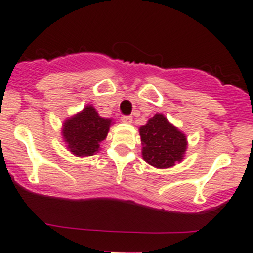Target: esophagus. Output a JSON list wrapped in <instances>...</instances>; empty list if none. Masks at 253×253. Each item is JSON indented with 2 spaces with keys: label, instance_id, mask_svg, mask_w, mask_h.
I'll use <instances>...</instances> for the list:
<instances>
[{
  "label": "esophagus",
  "instance_id": "1",
  "mask_svg": "<svg viewBox=\"0 0 253 253\" xmlns=\"http://www.w3.org/2000/svg\"><path fill=\"white\" fill-rule=\"evenodd\" d=\"M132 120L133 119H132V116H129V115H124L121 118V121L125 122V124H131Z\"/></svg>",
  "mask_w": 253,
  "mask_h": 253
}]
</instances>
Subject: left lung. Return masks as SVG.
I'll return each instance as SVG.
<instances>
[{
  "instance_id": "1",
  "label": "left lung",
  "mask_w": 253,
  "mask_h": 253,
  "mask_svg": "<svg viewBox=\"0 0 253 253\" xmlns=\"http://www.w3.org/2000/svg\"><path fill=\"white\" fill-rule=\"evenodd\" d=\"M143 159L158 169L180 162L187 150V137L162 114H155L139 128Z\"/></svg>"
}]
</instances>
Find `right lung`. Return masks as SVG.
Returning <instances> with one entry per match:
<instances>
[{
    "label": "right lung",
    "mask_w": 253,
    "mask_h": 253,
    "mask_svg": "<svg viewBox=\"0 0 253 253\" xmlns=\"http://www.w3.org/2000/svg\"><path fill=\"white\" fill-rule=\"evenodd\" d=\"M111 119L100 118L92 105L65 120L63 138L69 151L76 156H92L99 150L110 128Z\"/></svg>",
    "instance_id": "obj_1"
}]
</instances>
